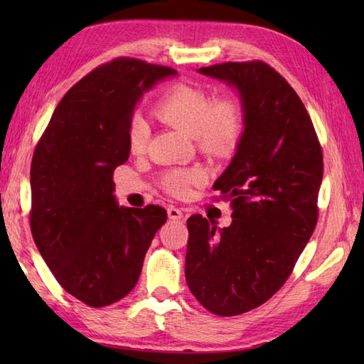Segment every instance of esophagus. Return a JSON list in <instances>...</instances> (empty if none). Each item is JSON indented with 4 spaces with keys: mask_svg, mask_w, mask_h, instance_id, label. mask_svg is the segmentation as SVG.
<instances>
[{
    "mask_svg": "<svg viewBox=\"0 0 364 364\" xmlns=\"http://www.w3.org/2000/svg\"><path fill=\"white\" fill-rule=\"evenodd\" d=\"M167 215H168V219H172V220H180L183 218V213H181L180 208L170 206L167 210Z\"/></svg>",
    "mask_w": 364,
    "mask_h": 364,
    "instance_id": "34e87169",
    "label": "esophagus"
}]
</instances>
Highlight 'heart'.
Returning a JSON list of instances; mask_svg holds the SVG:
<instances>
[{
	"label": "heart",
	"mask_w": 364,
	"mask_h": 364,
	"mask_svg": "<svg viewBox=\"0 0 364 364\" xmlns=\"http://www.w3.org/2000/svg\"><path fill=\"white\" fill-rule=\"evenodd\" d=\"M154 115L194 136L198 150L214 158L233 153L244 134V109L236 98L213 100L203 87L186 82H176L161 95L154 106ZM149 139V123L141 115H134L128 127V150L142 154ZM202 180L203 173L198 168H172L162 175L161 186L170 196L183 198Z\"/></svg>",
	"instance_id": "1"
}]
</instances>
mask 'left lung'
Returning <instances> with one entry per match:
<instances>
[{"label":"left lung","mask_w":364,"mask_h":364,"mask_svg":"<svg viewBox=\"0 0 364 364\" xmlns=\"http://www.w3.org/2000/svg\"><path fill=\"white\" fill-rule=\"evenodd\" d=\"M200 73L233 84L244 106L237 151L213 189L230 200L231 225L188 219L186 282L208 311L237 316L282 288L318 223L322 146L289 82L262 60Z\"/></svg>","instance_id":"8db88e82"}]
</instances>
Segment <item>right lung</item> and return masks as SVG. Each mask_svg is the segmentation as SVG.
Listing matches in <instances>:
<instances>
[{"label":"right lung","mask_w":364,"mask_h":364,"mask_svg":"<svg viewBox=\"0 0 364 364\" xmlns=\"http://www.w3.org/2000/svg\"><path fill=\"white\" fill-rule=\"evenodd\" d=\"M176 70L136 58L94 68L67 92L31 162L29 223L63 288L94 308L129 294L151 239L167 220L158 205L122 208L114 170L129 156L128 127L145 90Z\"/></svg>","instance_id":"obj_1"}]
</instances>
